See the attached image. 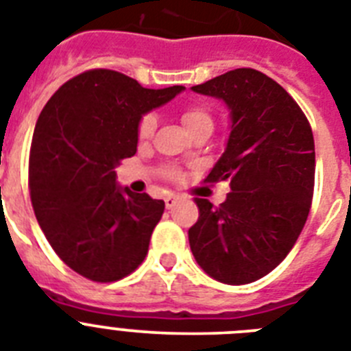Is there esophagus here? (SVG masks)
I'll return each mask as SVG.
<instances>
[{
    "mask_svg": "<svg viewBox=\"0 0 351 351\" xmlns=\"http://www.w3.org/2000/svg\"><path fill=\"white\" fill-rule=\"evenodd\" d=\"M180 196L178 194H169V196H166V207L167 208H173L176 205V203L180 202Z\"/></svg>",
    "mask_w": 351,
    "mask_h": 351,
    "instance_id": "obj_1",
    "label": "esophagus"
}]
</instances>
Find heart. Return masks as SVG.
Instances as JSON below:
<instances>
[{
	"label": "heart",
	"instance_id": "heart-1",
	"mask_svg": "<svg viewBox=\"0 0 351 351\" xmlns=\"http://www.w3.org/2000/svg\"><path fill=\"white\" fill-rule=\"evenodd\" d=\"M182 121H184L185 128L193 132L194 128L199 126H212V117L205 108L202 107H187L182 112ZM157 128V117L155 114H146L139 121V137L141 139H148L152 137L153 132ZM171 175H175V171H171Z\"/></svg>",
	"mask_w": 351,
	"mask_h": 351
}]
</instances>
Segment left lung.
Wrapping results in <instances>:
<instances>
[{"mask_svg":"<svg viewBox=\"0 0 351 351\" xmlns=\"http://www.w3.org/2000/svg\"><path fill=\"white\" fill-rule=\"evenodd\" d=\"M193 90L230 110L228 143L205 182L228 180L232 193L219 207L196 199L191 252L214 280L250 284L287 257L307 221L316 171L311 125L282 85L250 67Z\"/></svg>","mask_w":351,"mask_h":351,"instance_id":"left-lung-1","label":"left lung"}]
</instances>
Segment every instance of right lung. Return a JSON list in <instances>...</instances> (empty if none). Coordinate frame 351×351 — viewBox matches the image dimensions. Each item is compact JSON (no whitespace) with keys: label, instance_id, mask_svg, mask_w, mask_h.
<instances>
[{"label":"right lung","instance_id":"obj_1","mask_svg":"<svg viewBox=\"0 0 351 351\" xmlns=\"http://www.w3.org/2000/svg\"><path fill=\"white\" fill-rule=\"evenodd\" d=\"M185 87L144 89L110 69L85 71L53 94L35 125L30 196L51 248L78 275L116 282L148 253L164 202L117 185L134 157L139 121Z\"/></svg>","mask_w":351,"mask_h":351}]
</instances>
